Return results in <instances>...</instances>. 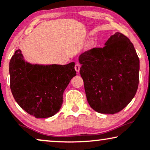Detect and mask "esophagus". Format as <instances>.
Returning <instances> with one entry per match:
<instances>
[{
	"label": "esophagus",
	"mask_w": 150,
	"mask_h": 150,
	"mask_svg": "<svg viewBox=\"0 0 150 150\" xmlns=\"http://www.w3.org/2000/svg\"><path fill=\"white\" fill-rule=\"evenodd\" d=\"M74 69H75V70L76 71V72L77 73H79V71H80V66L79 64H76L75 65V67H74Z\"/></svg>",
	"instance_id": "esophagus-1"
}]
</instances>
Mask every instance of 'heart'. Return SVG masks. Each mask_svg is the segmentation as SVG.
I'll use <instances>...</instances> for the list:
<instances>
[{
    "mask_svg": "<svg viewBox=\"0 0 150 150\" xmlns=\"http://www.w3.org/2000/svg\"><path fill=\"white\" fill-rule=\"evenodd\" d=\"M95 42L94 40H91L90 41H88L87 42V44H86V48L87 49L90 50V49H92L93 48H94L95 47Z\"/></svg>",
    "mask_w": 150,
    "mask_h": 150,
    "instance_id": "b5f03b06",
    "label": "heart"
}]
</instances>
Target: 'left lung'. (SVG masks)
I'll list each match as a JSON object with an SVG mask.
<instances>
[{
	"instance_id": "obj_1",
	"label": "left lung",
	"mask_w": 150,
	"mask_h": 150,
	"mask_svg": "<svg viewBox=\"0 0 150 150\" xmlns=\"http://www.w3.org/2000/svg\"><path fill=\"white\" fill-rule=\"evenodd\" d=\"M80 74L91 108L114 114L124 109L137 91L139 59L129 38L116 32L103 48L80 55Z\"/></svg>"
}]
</instances>
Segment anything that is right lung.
I'll return each mask as SVG.
<instances>
[{
  "label": "right lung",
  "mask_w": 150,
  "mask_h": 150,
  "mask_svg": "<svg viewBox=\"0 0 150 150\" xmlns=\"http://www.w3.org/2000/svg\"><path fill=\"white\" fill-rule=\"evenodd\" d=\"M74 66V62L32 64L17 49L9 63L10 88L15 100L37 118L54 116L62 108L65 89L76 75Z\"/></svg>",
  "instance_id": "obj_1"
}]
</instances>
